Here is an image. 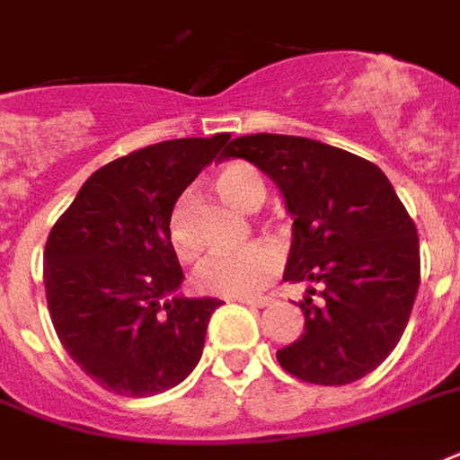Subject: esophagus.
Instances as JSON below:
<instances>
[{"instance_id": "34e87169", "label": "esophagus", "mask_w": 460, "mask_h": 460, "mask_svg": "<svg viewBox=\"0 0 460 460\" xmlns=\"http://www.w3.org/2000/svg\"><path fill=\"white\" fill-rule=\"evenodd\" d=\"M244 305H252V308H269V305H274L276 300L271 296H247V298H237Z\"/></svg>"}]
</instances>
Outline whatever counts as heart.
<instances>
[{
	"label": "heart",
	"instance_id": "b5f03b06",
	"mask_svg": "<svg viewBox=\"0 0 460 460\" xmlns=\"http://www.w3.org/2000/svg\"><path fill=\"white\" fill-rule=\"evenodd\" d=\"M216 191L233 203L234 208L254 210L261 206L267 196V186L259 177V172L244 162H233L216 174L213 179ZM169 243L174 247L179 259H193L196 244L186 233L184 208L177 206L169 217ZM281 254L271 243L257 240L233 252H217L201 261L196 269V288L208 296H223V298H243L261 291L269 279L279 271Z\"/></svg>",
	"mask_w": 460,
	"mask_h": 460
}]
</instances>
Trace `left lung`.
<instances>
[{"mask_svg":"<svg viewBox=\"0 0 460 460\" xmlns=\"http://www.w3.org/2000/svg\"><path fill=\"white\" fill-rule=\"evenodd\" d=\"M226 157L257 164L293 216L286 274L308 281L305 332L276 351L283 371L315 385H347L388 358L420 288V237L374 162L308 137H234ZM321 300L313 301L314 283Z\"/></svg>","mask_w":460,"mask_h":460,"instance_id":"8db88e82","label":"left lung"}]
</instances>
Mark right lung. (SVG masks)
Wrapping results in <instances>:
<instances>
[{"label": "right lung", "mask_w": 460, "mask_h": 460, "mask_svg": "<svg viewBox=\"0 0 460 460\" xmlns=\"http://www.w3.org/2000/svg\"><path fill=\"white\" fill-rule=\"evenodd\" d=\"M227 140H164L103 164L48 234L43 283L58 340L116 395L164 393L201 358L208 320L223 303L169 298L184 281L169 217Z\"/></svg>", "instance_id": "right-lung-1"}]
</instances>
